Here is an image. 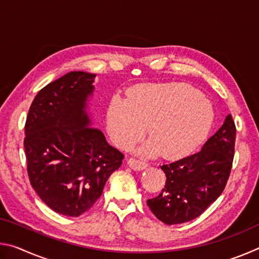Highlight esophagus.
<instances>
[{"instance_id": "obj_1", "label": "esophagus", "mask_w": 259, "mask_h": 259, "mask_svg": "<svg viewBox=\"0 0 259 259\" xmlns=\"http://www.w3.org/2000/svg\"><path fill=\"white\" fill-rule=\"evenodd\" d=\"M128 164L131 169L136 170V171H140V170L146 169L148 166V164L145 163V162H143L140 160H136V159H130L128 161Z\"/></svg>"}]
</instances>
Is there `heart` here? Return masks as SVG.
Listing matches in <instances>:
<instances>
[{
	"mask_svg": "<svg viewBox=\"0 0 259 259\" xmlns=\"http://www.w3.org/2000/svg\"><path fill=\"white\" fill-rule=\"evenodd\" d=\"M214 109L200 90L187 83H150L136 87L128 99L114 97L106 125L119 146L142 137L143 126L151 142L137 150L144 155L161 153L164 159H181L194 152L210 134Z\"/></svg>",
	"mask_w": 259,
	"mask_h": 259,
	"instance_id": "obj_1",
	"label": "heart"
}]
</instances>
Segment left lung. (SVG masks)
<instances>
[{
	"mask_svg": "<svg viewBox=\"0 0 259 259\" xmlns=\"http://www.w3.org/2000/svg\"><path fill=\"white\" fill-rule=\"evenodd\" d=\"M235 135L230 114L200 152L161 166L165 185L156 198L147 200L157 219L166 225L190 222L217 200L230 177Z\"/></svg>",
	"mask_w": 259,
	"mask_h": 259,
	"instance_id": "obj_1",
	"label": "left lung"
}]
</instances>
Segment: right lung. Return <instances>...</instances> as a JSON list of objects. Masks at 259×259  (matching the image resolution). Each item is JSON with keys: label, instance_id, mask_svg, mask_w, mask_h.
<instances>
[{"label": "right lung", "instance_id": "obj_1", "mask_svg": "<svg viewBox=\"0 0 259 259\" xmlns=\"http://www.w3.org/2000/svg\"><path fill=\"white\" fill-rule=\"evenodd\" d=\"M96 74L69 72L35 96L25 124L30 185L54 211L78 217L102 195L124 155L87 112Z\"/></svg>", "mask_w": 259, "mask_h": 259}]
</instances>
